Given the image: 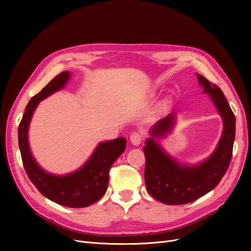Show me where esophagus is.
<instances>
[{
    "label": "esophagus",
    "instance_id": "esophagus-1",
    "mask_svg": "<svg viewBox=\"0 0 251 251\" xmlns=\"http://www.w3.org/2000/svg\"><path fill=\"white\" fill-rule=\"evenodd\" d=\"M143 140V135L140 132H133L130 135V141L134 146H138L140 142Z\"/></svg>",
    "mask_w": 251,
    "mask_h": 251
}]
</instances>
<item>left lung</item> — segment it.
<instances>
[{
	"label": "left lung",
	"instance_id": "left-lung-1",
	"mask_svg": "<svg viewBox=\"0 0 251 251\" xmlns=\"http://www.w3.org/2000/svg\"><path fill=\"white\" fill-rule=\"evenodd\" d=\"M204 92L210 96L224 119V131L214 154L197 167H182L169 157L153 138L146 142L143 149L146 155L144 180L149 193L166 204H185L199 200L213 190L230 166L235 139V115L218 85L197 74ZM174 122L170 114L152 129L153 137L163 136Z\"/></svg>",
	"mask_w": 251,
	"mask_h": 251
}]
</instances>
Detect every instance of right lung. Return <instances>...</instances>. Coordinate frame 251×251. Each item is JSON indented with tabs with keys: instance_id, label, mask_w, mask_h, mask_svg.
<instances>
[{
	"instance_id": "obj_1",
	"label": "right lung",
	"mask_w": 251,
	"mask_h": 251,
	"mask_svg": "<svg viewBox=\"0 0 251 251\" xmlns=\"http://www.w3.org/2000/svg\"><path fill=\"white\" fill-rule=\"evenodd\" d=\"M69 76L68 71L60 73L41 92L31 98L18 127V143L25 172L39 192L61 205L85 207L97 202L107 191L109 171L117 157L124 152L126 139L121 137L100 143L80 170L63 177L50 175L37 166L30 153L27 140L29 122L38 102L62 88Z\"/></svg>"
}]
</instances>
